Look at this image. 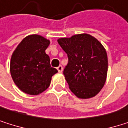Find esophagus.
<instances>
[{
    "label": "esophagus",
    "instance_id": "obj_1",
    "mask_svg": "<svg viewBox=\"0 0 128 128\" xmlns=\"http://www.w3.org/2000/svg\"><path fill=\"white\" fill-rule=\"evenodd\" d=\"M57 70H58V71L59 72H62L63 71V67H62V65H59V66L57 67Z\"/></svg>",
    "mask_w": 128,
    "mask_h": 128
}]
</instances>
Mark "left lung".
I'll return each instance as SVG.
<instances>
[{"instance_id":"obj_1","label":"left lung","mask_w":128,"mask_h":128,"mask_svg":"<svg viewBox=\"0 0 128 128\" xmlns=\"http://www.w3.org/2000/svg\"><path fill=\"white\" fill-rule=\"evenodd\" d=\"M58 43L68 57L63 73L70 90L80 98L95 96L108 73L107 52L102 44L88 34L59 38Z\"/></svg>"}]
</instances>
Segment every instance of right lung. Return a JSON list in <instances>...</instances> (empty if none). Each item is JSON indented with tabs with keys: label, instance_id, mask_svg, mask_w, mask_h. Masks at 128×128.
I'll return each mask as SVG.
<instances>
[{
	"label": "right lung",
	"instance_id": "right-lung-1",
	"mask_svg": "<svg viewBox=\"0 0 128 128\" xmlns=\"http://www.w3.org/2000/svg\"><path fill=\"white\" fill-rule=\"evenodd\" d=\"M50 40L38 35L24 39L14 51L10 72L14 84L25 93L38 95L47 89L58 70L50 66L45 50Z\"/></svg>",
	"mask_w": 128,
	"mask_h": 128
}]
</instances>
